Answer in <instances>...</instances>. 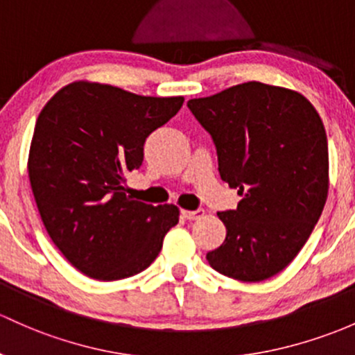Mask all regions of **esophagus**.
I'll return each instance as SVG.
<instances>
[{
  "label": "esophagus",
  "instance_id": "34e87169",
  "mask_svg": "<svg viewBox=\"0 0 355 355\" xmlns=\"http://www.w3.org/2000/svg\"><path fill=\"white\" fill-rule=\"evenodd\" d=\"M182 216L186 220H201L205 216V209L203 208H198L193 209V211H188V209H182Z\"/></svg>",
  "mask_w": 355,
  "mask_h": 355
}]
</instances>
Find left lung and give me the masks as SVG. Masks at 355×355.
<instances>
[{
    "label": "left lung",
    "mask_w": 355,
    "mask_h": 355,
    "mask_svg": "<svg viewBox=\"0 0 355 355\" xmlns=\"http://www.w3.org/2000/svg\"><path fill=\"white\" fill-rule=\"evenodd\" d=\"M211 137L218 171L239 189L220 211L227 237L207 254L213 269L259 283L281 272L313 232L329 193V144L316 110L300 93L250 81L188 101Z\"/></svg>",
    "instance_id": "obj_1"
}]
</instances>
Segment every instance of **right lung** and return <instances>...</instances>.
<instances>
[{"instance_id":"right-lung-1","label":"right lung","mask_w":355,"mask_h":355,"mask_svg":"<svg viewBox=\"0 0 355 355\" xmlns=\"http://www.w3.org/2000/svg\"><path fill=\"white\" fill-rule=\"evenodd\" d=\"M182 101L78 81L37 118L28 155L37 208L57 249L86 276L116 281L142 272L179 222L178 207L133 200L123 184L142 166L147 137Z\"/></svg>"}]
</instances>
